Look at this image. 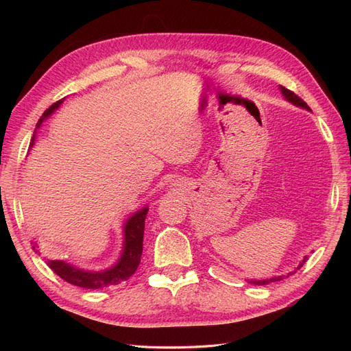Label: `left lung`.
Returning a JSON list of instances; mask_svg holds the SVG:
<instances>
[{"label": "left lung", "instance_id": "left-lung-1", "mask_svg": "<svg viewBox=\"0 0 351 351\" xmlns=\"http://www.w3.org/2000/svg\"><path fill=\"white\" fill-rule=\"evenodd\" d=\"M280 90H281V93H282V97H284L285 101L291 102L293 105H295V107L303 108V110H306V111H311L309 105H307L302 98L297 97V95H295L294 92H291V90H289V89H285L284 86H280ZM306 261H307V256L303 258V261H302L299 265H297V268H295L293 272H289L287 275H278V277H272V278H267V280H250L249 282H250V284H254V285H267V284H271V282H275V281H281V280H284V278H289L290 275H293L294 272H297V269H300V268L303 267Z\"/></svg>", "mask_w": 351, "mask_h": 351}]
</instances>
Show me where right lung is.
<instances>
[{"mask_svg":"<svg viewBox=\"0 0 351 351\" xmlns=\"http://www.w3.org/2000/svg\"><path fill=\"white\" fill-rule=\"evenodd\" d=\"M61 99L56 102L54 105L42 114L39 119L36 129L34 132V137L30 141V149L34 147L36 141V133L39 127L42 125L49 115L56 112V110L60 108L62 104ZM147 210L149 208L143 206L139 210L133 212V214L124 221L123 224V249L119 261H117L112 267L101 271H89V269H82L74 267V265L66 262V261H58V259H48L47 265L54 271L60 278L64 281L83 287V289H90V290H98L105 289V287L120 284L124 280H129L132 275L136 272L137 267L141 263V256L143 250V234H145V219L147 215ZM35 249V247H34Z\"/></svg>","mask_w":351,"mask_h":351,"instance_id":"1","label":"right lung"}]
</instances>
